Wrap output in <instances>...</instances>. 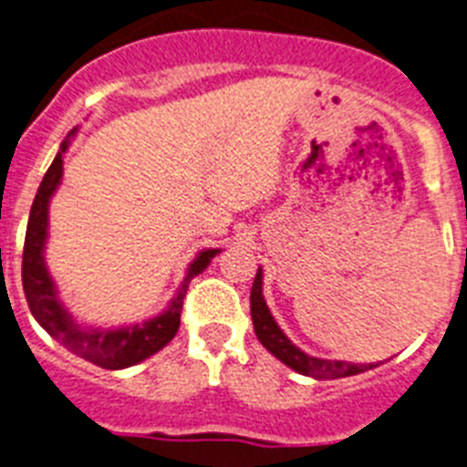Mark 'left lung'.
<instances>
[{
	"instance_id": "1",
	"label": "left lung",
	"mask_w": 467,
	"mask_h": 467,
	"mask_svg": "<svg viewBox=\"0 0 467 467\" xmlns=\"http://www.w3.org/2000/svg\"><path fill=\"white\" fill-rule=\"evenodd\" d=\"M252 320H254V332H256L258 342L268 348L270 354L280 358L285 366L301 375L316 379H337V378H348V375L366 373L373 370L379 363H347V360H327V358H316V356L304 354L299 347H294L289 342V337L280 330V325L275 323L273 313L268 311L264 299V273L258 268L256 277L252 285Z\"/></svg>"
}]
</instances>
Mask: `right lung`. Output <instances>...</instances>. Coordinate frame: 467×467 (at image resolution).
Masks as SVG:
<instances>
[{
    "instance_id": "add662e5",
    "label": "right lung",
    "mask_w": 467,
    "mask_h": 467,
    "mask_svg": "<svg viewBox=\"0 0 467 467\" xmlns=\"http://www.w3.org/2000/svg\"><path fill=\"white\" fill-rule=\"evenodd\" d=\"M61 142L57 159L45 173L40 182V190L35 194L30 218H27L26 244H23V292H26L27 306L35 320L45 327L58 344H64L68 351H73L80 358L89 360L94 366L107 368V370H120L130 368L140 360L154 356L156 351L166 347L180 327V313H182V299H185L187 287L192 277H197L215 254L221 249H203L187 268V275L180 285L178 294L168 308L156 318L147 320L142 325H130V327H119V330H99V327H82L73 320L61 299L57 296V285L45 265V242L47 225H49V199L57 192L61 175H64V154L70 144V137Z\"/></svg>"
}]
</instances>
